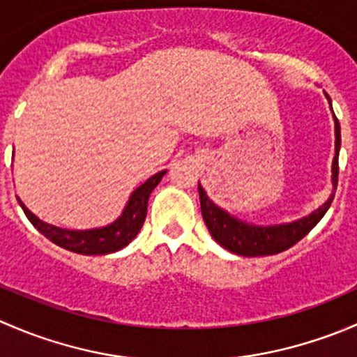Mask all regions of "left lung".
I'll use <instances>...</instances> for the list:
<instances>
[{
  "instance_id": "8db88e82",
  "label": "left lung",
  "mask_w": 357,
  "mask_h": 357,
  "mask_svg": "<svg viewBox=\"0 0 357 357\" xmlns=\"http://www.w3.org/2000/svg\"><path fill=\"white\" fill-rule=\"evenodd\" d=\"M326 98H328V95H326ZM330 107H332V103H330ZM338 150H340V124H338L337 117H335V157L332 164L333 188H337L338 181ZM199 195L202 218H204L212 238L219 245L225 247L226 250L233 252L236 255H243V257L280 254V252L295 245L298 240L304 238L321 221V218L326 214L335 197L332 193V197L321 207L316 208L307 218L298 219V221L276 226H254L247 225V222L240 221V219L233 218L226 211L219 208L214 202L208 199L205 190L200 186V183Z\"/></svg>"
}]
</instances>
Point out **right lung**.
<instances>
[{"label":"right lung","instance_id":"1","mask_svg":"<svg viewBox=\"0 0 357 357\" xmlns=\"http://www.w3.org/2000/svg\"><path fill=\"white\" fill-rule=\"evenodd\" d=\"M165 171L157 172L152 178L146 179L142 186L135 190L129 197L128 205L124 207L122 214L115 219L114 222L103 228L95 229H63L56 228V226L48 225V222L41 221L36 218L31 211L19 200L20 207H22L24 214L27 215L29 221L32 222L36 229L41 235H45L50 242L56 243L59 247L66 248V250L75 252V254L82 255H103L117 252L124 248L128 243H131L136 238V235L142 229L143 222L146 218V207H149V197L153 192V188L160 183L162 176Z\"/></svg>","mask_w":357,"mask_h":357}]
</instances>
